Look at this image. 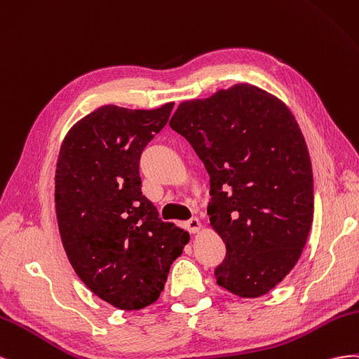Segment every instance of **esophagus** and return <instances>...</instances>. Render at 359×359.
<instances>
[{
  "instance_id": "1",
  "label": "esophagus",
  "mask_w": 359,
  "mask_h": 359,
  "mask_svg": "<svg viewBox=\"0 0 359 359\" xmlns=\"http://www.w3.org/2000/svg\"><path fill=\"white\" fill-rule=\"evenodd\" d=\"M185 227L189 233H198L201 230V222L198 221V218H191Z\"/></svg>"
}]
</instances>
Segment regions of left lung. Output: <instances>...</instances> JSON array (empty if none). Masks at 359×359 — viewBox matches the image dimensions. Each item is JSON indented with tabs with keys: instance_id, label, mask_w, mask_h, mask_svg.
<instances>
[{
	"instance_id": "left-lung-1",
	"label": "left lung",
	"mask_w": 359,
	"mask_h": 359,
	"mask_svg": "<svg viewBox=\"0 0 359 359\" xmlns=\"http://www.w3.org/2000/svg\"><path fill=\"white\" fill-rule=\"evenodd\" d=\"M170 128L210 177L208 215L225 243L217 283L241 298L272 290L298 263L313 222V171L302 132L280 99L238 84L179 105Z\"/></svg>"
}]
</instances>
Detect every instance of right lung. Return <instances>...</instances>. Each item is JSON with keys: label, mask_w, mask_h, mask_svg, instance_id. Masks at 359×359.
I'll return each instance as SVG.
<instances>
[{"label": "right lung", "mask_w": 359, "mask_h": 359, "mask_svg": "<svg viewBox=\"0 0 359 359\" xmlns=\"http://www.w3.org/2000/svg\"><path fill=\"white\" fill-rule=\"evenodd\" d=\"M172 107H102L69 130L60 150L55 209L69 262L91 292L121 310L159 298L189 241L141 192V153Z\"/></svg>", "instance_id": "right-lung-1"}]
</instances>
